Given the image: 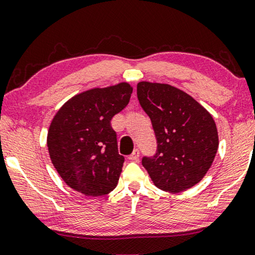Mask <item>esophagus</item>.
Wrapping results in <instances>:
<instances>
[{
    "label": "esophagus",
    "instance_id": "34e87169",
    "mask_svg": "<svg viewBox=\"0 0 255 255\" xmlns=\"http://www.w3.org/2000/svg\"><path fill=\"white\" fill-rule=\"evenodd\" d=\"M139 155H140L139 149H134V151L132 152L130 155H128V160H131V161H137V160L139 159Z\"/></svg>",
    "mask_w": 255,
    "mask_h": 255
}]
</instances>
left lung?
I'll return each instance as SVG.
<instances>
[{"label":"left lung","mask_w":255,"mask_h":255,"mask_svg":"<svg viewBox=\"0 0 255 255\" xmlns=\"http://www.w3.org/2000/svg\"><path fill=\"white\" fill-rule=\"evenodd\" d=\"M137 96L156 139L154 154L141 160L153 183L168 193L194 187L217 153L214 118L193 97L169 85L139 82Z\"/></svg>","instance_id":"8db88e82"}]
</instances>
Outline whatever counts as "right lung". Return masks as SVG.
<instances>
[{
    "instance_id": "add662e5",
    "label": "right lung",
    "mask_w": 255,
    "mask_h": 255,
    "mask_svg": "<svg viewBox=\"0 0 255 255\" xmlns=\"http://www.w3.org/2000/svg\"><path fill=\"white\" fill-rule=\"evenodd\" d=\"M131 94L128 83L88 90L54 116L47 134L50 158L73 189L96 197L116 188L124 156L118 153L111 120L128 107Z\"/></svg>"
}]
</instances>
